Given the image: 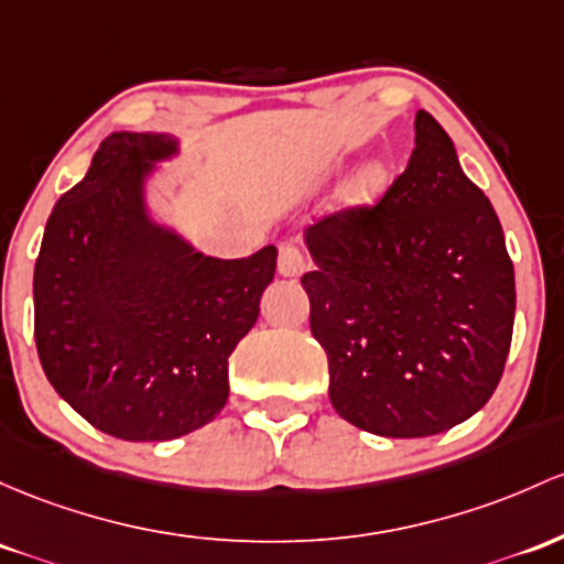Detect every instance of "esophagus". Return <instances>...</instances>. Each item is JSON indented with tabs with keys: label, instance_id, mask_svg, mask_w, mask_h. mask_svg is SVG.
<instances>
[{
	"label": "esophagus",
	"instance_id": "esophagus-1",
	"mask_svg": "<svg viewBox=\"0 0 564 564\" xmlns=\"http://www.w3.org/2000/svg\"><path fill=\"white\" fill-rule=\"evenodd\" d=\"M305 270H307V257L302 253V249H296L292 243L281 246V253H278V272L286 278H296Z\"/></svg>",
	"mask_w": 564,
	"mask_h": 564
}]
</instances>
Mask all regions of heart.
<instances>
[{"mask_svg":"<svg viewBox=\"0 0 564 564\" xmlns=\"http://www.w3.org/2000/svg\"><path fill=\"white\" fill-rule=\"evenodd\" d=\"M388 187V169L382 163H367L348 184V203H372L382 189Z\"/></svg>","mask_w":564,"mask_h":564,"instance_id":"1","label":"heart"}]
</instances>
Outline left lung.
<instances>
[{"instance_id": "obj_1", "label": "left lung", "mask_w": 564, "mask_h": 564, "mask_svg": "<svg viewBox=\"0 0 564 564\" xmlns=\"http://www.w3.org/2000/svg\"><path fill=\"white\" fill-rule=\"evenodd\" d=\"M305 243L311 332L339 417L417 438L490 401L511 348L513 264L492 203L429 111L414 117L412 158L386 195L321 216Z\"/></svg>"}]
</instances>
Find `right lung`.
<instances>
[{
    "label": "right lung",
    "mask_w": 564,
    "mask_h": 564,
    "mask_svg": "<svg viewBox=\"0 0 564 564\" xmlns=\"http://www.w3.org/2000/svg\"><path fill=\"white\" fill-rule=\"evenodd\" d=\"M163 133H111L47 219L34 339L51 386L93 429L169 442L225 410L227 358L275 275V246L203 257L150 219L144 178L176 154Z\"/></svg>",
    "instance_id": "1"
}]
</instances>
